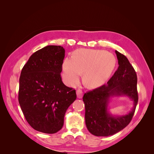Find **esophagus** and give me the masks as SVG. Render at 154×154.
I'll list each match as a JSON object with an SVG mask.
<instances>
[{
    "mask_svg": "<svg viewBox=\"0 0 154 154\" xmlns=\"http://www.w3.org/2000/svg\"><path fill=\"white\" fill-rule=\"evenodd\" d=\"M83 91L81 89H78L76 91V95H77L78 98H82L83 97Z\"/></svg>",
    "mask_w": 154,
    "mask_h": 154,
    "instance_id": "1",
    "label": "esophagus"
}]
</instances>
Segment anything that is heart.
Instances as JSON below:
<instances>
[{
  "label": "heart",
  "instance_id": "1",
  "mask_svg": "<svg viewBox=\"0 0 154 154\" xmlns=\"http://www.w3.org/2000/svg\"><path fill=\"white\" fill-rule=\"evenodd\" d=\"M114 56L104 50L80 49L74 51L72 58L66 57L62 63L63 78L70 87L83 81L89 87H97L110 78L116 67Z\"/></svg>",
  "mask_w": 154,
  "mask_h": 154
}]
</instances>
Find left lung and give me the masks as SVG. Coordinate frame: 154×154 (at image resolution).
<instances>
[{
    "mask_svg": "<svg viewBox=\"0 0 154 154\" xmlns=\"http://www.w3.org/2000/svg\"><path fill=\"white\" fill-rule=\"evenodd\" d=\"M119 67L106 84L88 91L83 97L85 108V124L96 136H109L121 131L131 122L138 102L136 71L123 54L116 51ZM127 95L134 101L132 110L125 116H116L108 112L111 96Z\"/></svg>",
    "mask_w": 154,
    "mask_h": 154,
    "instance_id": "left-lung-1",
    "label": "left lung"
}]
</instances>
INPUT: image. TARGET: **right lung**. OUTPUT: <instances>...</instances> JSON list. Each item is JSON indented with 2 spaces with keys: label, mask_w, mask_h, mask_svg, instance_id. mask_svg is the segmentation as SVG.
<instances>
[{
  "label": "right lung",
  "mask_w": 154,
  "mask_h": 154,
  "mask_svg": "<svg viewBox=\"0 0 154 154\" xmlns=\"http://www.w3.org/2000/svg\"><path fill=\"white\" fill-rule=\"evenodd\" d=\"M64 57L62 46L48 45L32 54L22 69L18 102L27 123L40 132L61 130L65 114L76 99L75 89L62 81Z\"/></svg>",
  "instance_id": "1"
}]
</instances>
